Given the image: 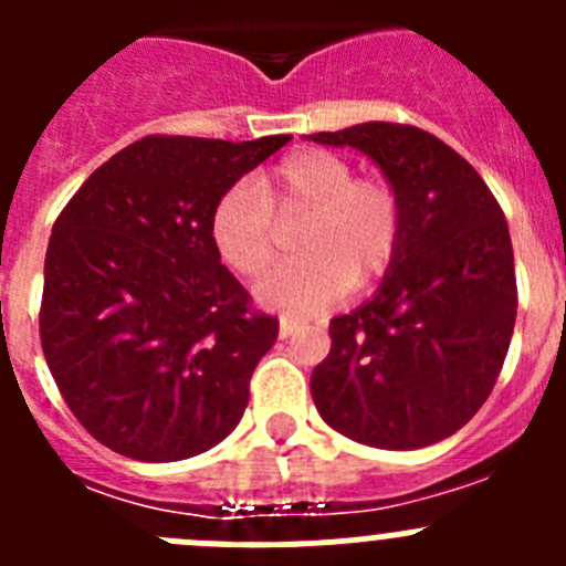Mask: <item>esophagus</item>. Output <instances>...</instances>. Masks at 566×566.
Instances as JSON below:
<instances>
[{
  "instance_id": "obj_1",
  "label": "esophagus",
  "mask_w": 566,
  "mask_h": 566,
  "mask_svg": "<svg viewBox=\"0 0 566 566\" xmlns=\"http://www.w3.org/2000/svg\"><path fill=\"white\" fill-rule=\"evenodd\" d=\"M294 332H297V323H294V319H286V317H283V319H280V339H286V337H292V334Z\"/></svg>"
}]
</instances>
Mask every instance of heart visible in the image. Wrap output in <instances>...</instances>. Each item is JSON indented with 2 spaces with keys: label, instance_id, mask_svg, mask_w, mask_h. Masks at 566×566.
<instances>
[{
  "label": "heart",
  "instance_id": "heart-1",
  "mask_svg": "<svg viewBox=\"0 0 566 566\" xmlns=\"http://www.w3.org/2000/svg\"><path fill=\"white\" fill-rule=\"evenodd\" d=\"M280 221L306 214L294 238L303 258L260 280V306L292 319L332 308L348 289L377 280L397 258L402 209L379 178H354L352 164L326 149L286 155L260 184L238 181L209 214L218 258L240 277L266 272L280 252Z\"/></svg>",
  "mask_w": 566,
  "mask_h": 566
}]
</instances>
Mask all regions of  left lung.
Listing matches in <instances>:
<instances>
[{"mask_svg": "<svg viewBox=\"0 0 566 566\" xmlns=\"http://www.w3.org/2000/svg\"><path fill=\"white\" fill-rule=\"evenodd\" d=\"M308 138L368 155L402 209L397 258L377 292L328 326L314 405L334 431L371 448L442 442L490 397L516 326L502 207L482 175L424 129L368 122Z\"/></svg>", "mask_w": 566, "mask_h": 566, "instance_id": "obj_1", "label": "left lung"}]
</instances>
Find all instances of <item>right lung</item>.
<instances>
[{
  "label": "right lung",
  "instance_id": "add662e5",
  "mask_svg": "<svg viewBox=\"0 0 566 566\" xmlns=\"http://www.w3.org/2000/svg\"><path fill=\"white\" fill-rule=\"evenodd\" d=\"M289 142L149 135L90 175L53 223L42 352L70 411L109 451L181 462L238 428L277 319L249 308L209 214Z\"/></svg>",
  "mask_w": 566,
  "mask_h": 566
}]
</instances>
